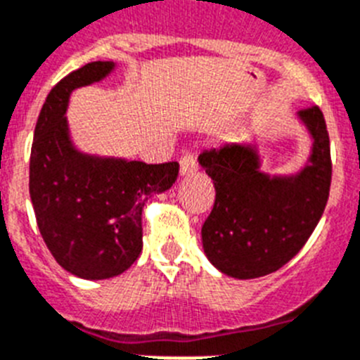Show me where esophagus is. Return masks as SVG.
<instances>
[{
    "label": "esophagus",
    "mask_w": 360,
    "mask_h": 360,
    "mask_svg": "<svg viewBox=\"0 0 360 360\" xmlns=\"http://www.w3.org/2000/svg\"><path fill=\"white\" fill-rule=\"evenodd\" d=\"M196 160L193 155H184L180 158V176H193L196 173Z\"/></svg>",
    "instance_id": "1"
}]
</instances>
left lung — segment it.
<instances>
[{"label": "left lung", "instance_id": "1", "mask_svg": "<svg viewBox=\"0 0 360 360\" xmlns=\"http://www.w3.org/2000/svg\"><path fill=\"white\" fill-rule=\"evenodd\" d=\"M297 120L311 146L293 173H266L253 142L198 156L217 191L202 226V248L224 275L248 281L281 269L302 250L324 213L331 184L326 122L319 107L300 110Z\"/></svg>", "mask_w": 360, "mask_h": 360}]
</instances>
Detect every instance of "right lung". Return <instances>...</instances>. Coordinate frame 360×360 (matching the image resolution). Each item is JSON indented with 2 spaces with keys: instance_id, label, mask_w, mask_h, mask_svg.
Instances as JSON below:
<instances>
[{
  "instance_id": "add662e5",
  "label": "right lung",
  "mask_w": 360,
  "mask_h": 360,
  "mask_svg": "<svg viewBox=\"0 0 360 360\" xmlns=\"http://www.w3.org/2000/svg\"><path fill=\"white\" fill-rule=\"evenodd\" d=\"M115 61H92L49 92L34 129L29 191L36 222L61 268L103 281L142 253V211L150 195L171 189L176 162L146 164L76 147L65 112L72 91L98 84Z\"/></svg>"
}]
</instances>
